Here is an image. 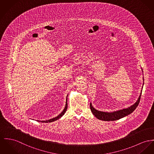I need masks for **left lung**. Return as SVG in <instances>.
Masks as SVG:
<instances>
[{"instance_id": "obj_1", "label": "left lung", "mask_w": 154, "mask_h": 154, "mask_svg": "<svg viewBox=\"0 0 154 154\" xmlns=\"http://www.w3.org/2000/svg\"><path fill=\"white\" fill-rule=\"evenodd\" d=\"M141 94L140 95L137 101L133 106H131L130 107H129L128 108L123 109L119 110L118 111H116V112H102V111H100L95 109L94 108H93V106H92L91 103H90L91 111L95 117L97 119H100V120L109 121H116V120H117L119 119H122V118L131 114L136 109V108L138 106L139 103H140L141 96Z\"/></svg>"}]
</instances>
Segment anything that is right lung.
I'll list each match as a JSON object with an SVG mask.
<instances>
[{"instance_id":"add662e5","label":"right lung","mask_w":154,"mask_h":154,"mask_svg":"<svg viewBox=\"0 0 154 154\" xmlns=\"http://www.w3.org/2000/svg\"><path fill=\"white\" fill-rule=\"evenodd\" d=\"M67 101H66V106H65L64 109H63V111L61 112V114H60L57 117H55V118H53V119H50L46 120V121H38V120H37V121H38V122H42L48 123V122H53V121H56V120L59 119L60 118H61V117L64 114V113H65V112H66V111H67Z\"/></svg>"}]
</instances>
